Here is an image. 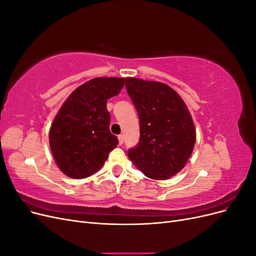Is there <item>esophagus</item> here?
<instances>
[{"mask_svg": "<svg viewBox=\"0 0 256 256\" xmlns=\"http://www.w3.org/2000/svg\"><path fill=\"white\" fill-rule=\"evenodd\" d=\"M118 141H120V145L124 143V136H122V134H120V136H118Z\"/></svg>", "mask_w": 256, "mask_h": 256, "instance_id": "obj_1", "label": "esophagus"}]
</instances>
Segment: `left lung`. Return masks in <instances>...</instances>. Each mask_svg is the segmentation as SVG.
Returning a JSON list of instances; mask_svg holds the SVG:
<instances>
[{
    "label": "left lung",
    "mask_w": 256,
    "mask_h": 256,
    "mask_svg": "<svg viewBox=\"0 0 256 256\" xmlns=\"http://www.w3.org/2000/svg\"><path fill=\"white\" fill-rule=\"evenodd\" d=\"M126 88L140 120V141L128 157L152 180H164L187 164L196 129L187 106L166 84L126 78Z\"/></svg>",
    "instance_id": "1"
}]
</instances>
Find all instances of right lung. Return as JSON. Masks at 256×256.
<instances>
[{
	"label": "right lung",
	"instance_id": "obj_1",
	"mask_svg": "<svg viewBox=\"0 0 256 256\" xmlns=\"http://www.w3.org/2000/svg\"><path fill=\"white\" fill-rule=\"evenodd\" d=\"M125 79L95 78L76 88L62 106L49 132L53 157L72 178L88 177L118 144L110 132L106 102L120 94Z\"/></svg>",
	"mask_w": 256,
	"mask_h": 256
}]
</instances>
